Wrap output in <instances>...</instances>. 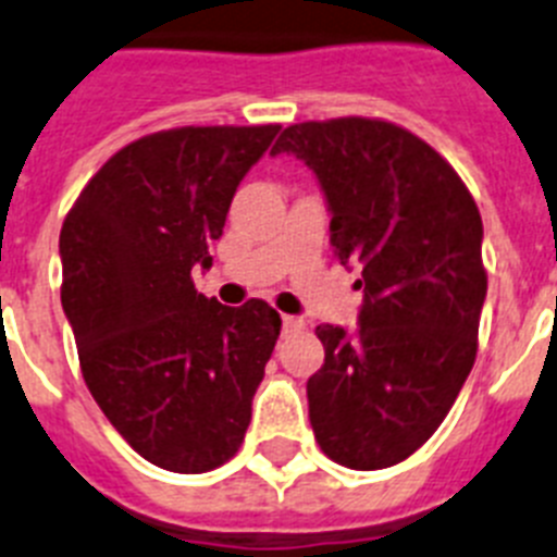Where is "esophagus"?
<instances>
[{"label":"esophagus","instance_id":"34e87169","mask_svg":"<svg viewBox=\"0 0 557 557\" xmlns=\"http://www.w3.org/2000/svg\"><path fill=\"white\" fill-rule=\"evenodd\" d=\"M282 326H284V332H296V330H301L304 321L296 315H282Z\"/></svg>","mask_w":557,"mask_h":557}]
</instances>
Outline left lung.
Segmentation results:
<instances>
[{
    "instance_id": "8db88e82",
    "label": "left lung",
    "mask_w": 557,
    "mask_h": 557,
    "mask_svg": "<svg viewBox=\"0 0 557 557\" xmlns=\"http://www.w3.org/2000/svg\"><path fill=\"white\" fill-rule=\"evenodd\" d=\"M270 154L315 174L335 256L360 270L363 289L358 330H315V440L351 470L392 468L440 428L476 360L487 296L479 208L425 140L386 121L296 123Z\"/></svg>"
}]
</instances>
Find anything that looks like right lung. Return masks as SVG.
Listing matches in <instances>:
<instances>
[{
	"label": "right lung",
	"mask_w": 557,
	"mask_h": 557,
	"mask_svg": "<svg viewBox=\"0 0 557 557\" xmlns=\"http://www.w3.org/2000/svg\"><path fill=\"white\" fill-rule=\"evenodd\" d=\"M282 126H183L109 157L61 227V307L95 403L174 473L239 450L282 318L194 289L231 199Z\"/></svg>",
	"instance_id": "1"
}]
</instances>
